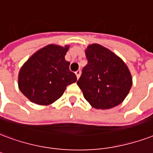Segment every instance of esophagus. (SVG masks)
Segmentation results:
<instances>
[{"mask_svg":"<svg viewBox=\"0 0 153 153\" xmlns=\"http://www.w3.org/2000/svg\"><path fill=\"white\" fill-rule=\"evenodd\" d=\"M75 74H76L77 79H79V77H80V75H81V71H80V70H78V71L75 72Z\"/></svg>","mask_w":153,"mask_h":153,"instance_id":"1","label":"esophagus"}]
</instances>
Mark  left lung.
<instances>
[{"label": "left lung", "instance_id": "left-lung-1", "mask_svg": "<svg viewBox=\"0 0 153 153\" xmlns=\"http://www.w3.org/2000/svg\"><path fill=\"white\" fill-rule=\"evenodd\" d=\"M87 64L77 84L85 100L95 109H111L125 100L132 78L125 62L118 55L99 44L85 50Z\"/></svg>", "mask_w": 153, "mask_h": 153}]
</instances>
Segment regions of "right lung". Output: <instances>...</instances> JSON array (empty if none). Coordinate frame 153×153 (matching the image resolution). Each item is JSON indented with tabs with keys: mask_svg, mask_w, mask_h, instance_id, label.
Here are the masks:
<instances>
[{
	"mask_svg": "<svg viewBox=\"0 0 153 153\" xmlns=\"http://www.w3.org/2000/svg\"><path fill=\"white\" fill-rule=\"evenodd\" d=\"M70 45L50 44L38 50L23 64L18 74V87L28 100L48 106L63 95L66 87L77 81L65 55Z\"/></svg>",
	"mask_w": 153,
	"mask_h": 153,
	"instance_id": "add662e5",
	"label": "right lung"
}]
</instances>
